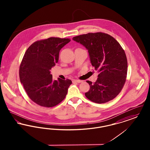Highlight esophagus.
<instances>
[{"label":"esophagus","mask_w":150,"mask_h":150,"mask_svg":"<svg viewBox=\"0 0 150 150\" xmlns=\"http://www.w3.org/2000/svg\"><path fill=\"white\" fill-rule=\"evenodd\" d=\"M83 81L80 80H74L73 81V83H82Z\"/></svg>","instance_id":"esophagus-1"}]
</instances>
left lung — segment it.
I'll return each mask as SVG.
<instances>
[{
    "label": "left lung",
    "mask_w": 150,
    "mask_h": 150,
    "mask_svg": "<svg viewBox=\"0 0 150 150\" xmlns=\"http://www.w3.org/2000/svg\"><path fill=\"white\" fill-rule=\"evenodd\" d=\"M72 39L88 50L91 64L99 72L95 83L86 81L90 89L85 93L86 97L97 103L113 100L121 92L127 75V58L120 44L112 36L101 32Z\"/></svg>",
    "instance_id": "8db88e82"
}]
</instances>
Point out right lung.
<instances>
[{
  "label": "right lung",
  "mask_w": 150,
  "mask_h": 150,
  "mask_svg": "<svg viewBox=\"0 0 150 150\" xmlns=\"http://www.w3.org/2000/svg\"><path fill=\"white\" fill-rule=\"evenodd\" d=\"M70 39L50 37L36 41L26 50L19 69L21 84L29 98L37 105L52 107L66 97L71 80H52L50 70L57 64L61 49Z\"/></svg>",
  "instance_id": "add662e5"
}]
</instances>
